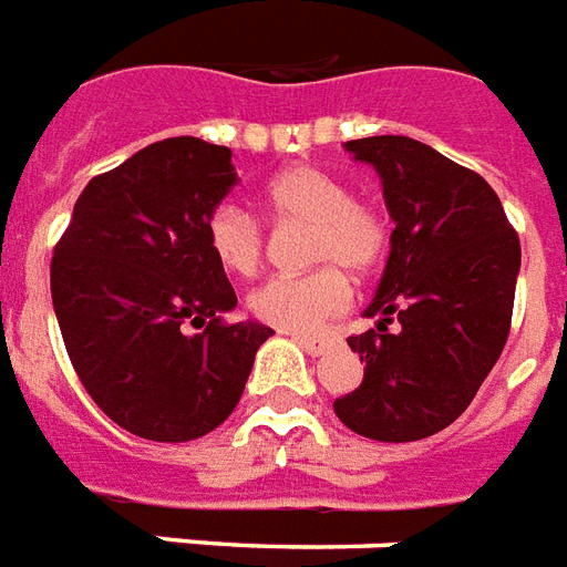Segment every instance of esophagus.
<instances>
[{
    "mask_svg": "<svg viewBox=\"0 0 567 567\" xmlns=\"http://www.w3.org/2000/svg\"><path fill=\"white\" fill-rule=\"evenodd\" d=\"M296 342L305 348L310 357H321L324 351H330V348L337 346V339H328V337H296Z\"/></svg>",
    "mask_w": 567,
    "mask_h": 567,
    "instance_id": "34e87169",
    "label": "esophagus"
}]
</instances>
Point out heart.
Here are the masks:
<instances>
[{"mask_svg": "<svg viewBox=\"0 0 567 567\" xmlns=\"http://www.w3.org/2000/svg\"><path fill=\"white\" fill-rule=\"evenodd\" d=\"M266 210L275 221L310 225V260L328 262L310 275H278L248 296V310L262 324L310 333L351 305L346 271L369 275L389 246V225L378 207L357 202L346 181L319 166H292L266 187ZM207 246L221 269L251 275L262 260L260 221L243 207H213Z\"/></svg>", "mask_w": 567, "mask_h": 567, "instance_id": "obj_1", "label": "heart"}]
</instances>
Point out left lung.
<instances>
[{
  "label": "left lung",
  "mask_w": 567,
  "mask_h": 567,
  "mask_svg": "<svg viewBox=\"0 0 567 567\" xmlns=\"http://www.w3.org/2000/svg\"><path fill=\"white\" fill-rule=\"evenodd\" d=\"M346 152L380 175L395 221L386 269L348 339L362 383L333 401L339 421L378 442L445 430L495 369L513 321L520 243L477 172L412 137L348 140ZM392 318L399 328L389 331Z\"/></svg>",
  "instance_id": "8db88e82"
}]
</instances>
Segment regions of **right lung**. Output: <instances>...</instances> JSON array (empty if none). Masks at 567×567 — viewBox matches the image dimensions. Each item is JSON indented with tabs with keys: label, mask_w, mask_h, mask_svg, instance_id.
<instances>
[{
	"label": "right lung",
	"mask_w": 567,
	"mask_h": 567,
	"mask_svg": "<svg viewBox=\"0 0 567 567\" xmlns=\"http://www.w3.org/2000/svg\"><path fill=\"white\" fill-rule=\"evenodd\" d=\"M237 181L228 146L161 140L90 181L54 246L52 305L72 369L134 436L189 442L219 427L275 333L221 321L237 296L205 228Z\"/></svg>",
	"instance_id": "right-lung-1"
}]
</instances>
